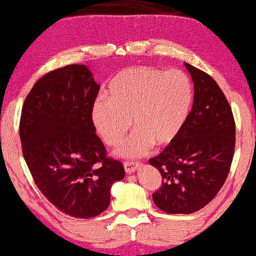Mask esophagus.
Instances as JSON below:
<instances>
[{"instance_id":"obj_1","label":"esophagus","mask_w":256,"mask_h":256,"mask_svg":"<svg viewBox=\"0 0 256 256\" xmlns=\"http://www.w3.org/2000/svg\"><path fill=\"white\" fill-rule=\"evenodd\" d=\"M140 164H137V162H124L125 172L128 173V174H131V173L137 171V170L140 168Z\"/></svg>"}]
</instances>
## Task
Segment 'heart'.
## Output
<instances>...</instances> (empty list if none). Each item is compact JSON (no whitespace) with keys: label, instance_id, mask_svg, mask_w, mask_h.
Instances as JSON below:
<instances>
[{"label":"heart","instance_id":"b5f03b06","mask_svg":"<svg viewBox=\"0 0 256 256\" xmlns=\"http://www.w3.org/2000/svg\"><path fill=\"white\" fill-rule=\"evenodd\" d=\"M108 94L110 98L96 100L91 119L108 146L118 144L134 124L136 130L116 148L120 158H140L152 144L171 143L188 120L194 98L185 73L152 66L122 70L112 79Z\"/></svg>","mask_w":256,"mask_h":256}]
</instances>
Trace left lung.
Returning a JSON list of instances; mask_svg holds the SVG:
<instances>
[{
    "label": "left lung",
    "instance_id": "1",
    "mask_svg": "<svg viewBox=\"0 0 256 256\" xmlns=\"http://www.w3.org/2000/svg\"><path fill=\"white\" fill-rule=\"evenodd\" d=\"M194 82V104L180 132L149 164L162 177L154 204L170 214H190L216 198L234 152V116L216 82L185 62Z\"/></svg>",
    "mask_w": 256,
    "mask_h": 256
}]
</instances>
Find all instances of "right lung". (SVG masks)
<instances>
[{"mask_svg": "<svg viewBox=\"0 0 256 256\" xmlns=\"http://www.w3.org/2000/svg\"><path fill=\"white\" fill-rule=\"evenodd\" d=\"M98 91L85 64H68L37 80L22 106L20 140L34 183L73 218L107 210L112 185L125 177L96 136L91 110Z\"/></svg>", "mask_w": 256, "mask_h": 256, "instance_id": "add662e5", "label": "right lung"}]
</instances>
